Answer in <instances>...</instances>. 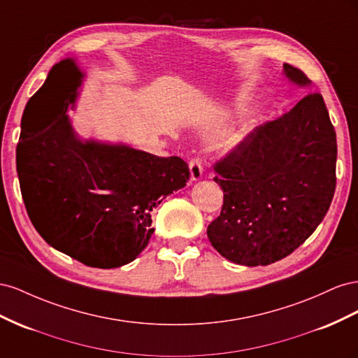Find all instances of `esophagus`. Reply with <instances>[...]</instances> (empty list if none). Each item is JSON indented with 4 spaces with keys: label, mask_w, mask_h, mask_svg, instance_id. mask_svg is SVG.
<instances>
[{
    "label": "esophagus",
    "mask_w": 358,
    "mask_h": 358,
    "mask_svg": "<svg viewBox=\"0 0 358 358\" xmlns=\"http://www.w3.org/2000/svg\"><path fill=\"white\" fill-rule=\"evenodd\" d=\"M190 181H199L202 178V163L199 159H192L189 163Z\"/></svg>",
    "instance_id": "34e87169"
}]
</instances>
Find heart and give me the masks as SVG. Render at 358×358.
<instances>
[{"label":"heart","instance_id":"1","mask_svg":"<svg viewBox=\"0 0 358 358\" xmlns=\"http://www.w3.org/2000/svg\"><path fill=\"white\" fill-rule=\"evenodd\" d=\"M234 105H236V108H240L241 106V99H237L236 103H234ZM252 122H253V120H250V124H252ZM238 144H240V138H232V139L227 141V144H224V150L231 151V150L236 148Z\"/></svg>","mask_w":358,"mask_h":358}]
</instances>
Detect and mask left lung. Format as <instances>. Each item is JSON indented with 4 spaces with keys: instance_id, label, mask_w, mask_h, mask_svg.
<instances>
[{
    "instance_id": "1",
    "label": "left lung",
    "mask_w": 358,
    "mask_h": 358,
    "mask_svg": "<svg viewBox=\"0 0 358 358\" xmlns=\"http://www.w3.org/2000/svg\"><path fill=\"white\" fill-rule=\"evenodd\" d=\"M283 75L299 88L312 87L297 67L283 64ZM336 159V131L318 93L255 129L214 165L223 207L207 228L211 246L246 267L288 257L330 208Z\"/></svg>"
}]
</instances>
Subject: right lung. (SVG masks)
<instances>
[{"label": "right lung", "mask_w": 358, "mask_h": 358, "mask_svg": "<svg viewBox=\"0 0 358 358\" xmlns=\"http://www.w3.org/2000/svg\"><path fill=\"white\" fill-rule=\"evenodd\" d=\"M83 78L66 58L29 100L33 108L48 103L52 120L34 138L20 134L19 185L29 220L49 246L88 267L118 268L147 248L152 208L186 186L189 168L177 156L80 138L67 112L76 108Z\"/></svg>", "instance_id": "add662e5"}]
</instances>
